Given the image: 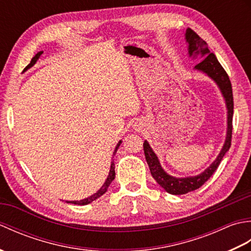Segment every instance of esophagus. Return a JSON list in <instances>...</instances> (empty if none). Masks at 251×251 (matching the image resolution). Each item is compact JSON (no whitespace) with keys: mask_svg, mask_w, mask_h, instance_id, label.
Instances as JSON below:
<instances>
[{"mask_svg":"<svg viewBox=\"0 0 251 251\" xmlns=\"http://www.w3.org/2000/svg\"><path fill=\"white\" fill-rule=\"evenodd\" d=\"M135 129H136V130H138V131H139V130L141 129V125H140V124L135 125Z\"/></svg>","mask_w":251,"mask_h":251,"instance_id":"34e87169","label":"esophagus"}]
</instances>
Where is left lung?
<instances>
[{
  "label": "left lung",
  "instance_id": "8db88e82",
  "mask_svg": "<svg viewBox=\"0 0 251 251\" xmlns=\"http://www.w3.org/2000/svg\"><path fill=\"white\" fill-rule=\"evenodd\" d=\"M185 40L189 44V56L194 59L195 57H201V61L194 67L195 70H199L206 73L211 79H214L218 87L220 88V92L222 93L223 98L226 100V109H227V130H226V137L225 145H223L219 155L209 167L205 169L201 174L194 176V177H186V178H176L173 176L168 175L165 170L162 168L161 164H159L158 158L156 154L153 152L152 148L149 145L146 140L143 142V151H145V155L147 163L150 168V172L152 177L156 180V182L162 186V188L168 192L170 194L174 195H181L186 194L189 192L194 191L196 189L201 188L206 181L209 179L212 174H214L218 166H219L223 156L228 151L231 147V140H232V120H233V109H234V102H233V92H232V84L228 77L227 73L225 69L222 68L220 62L218 61L215 54L210 52L208 50V45L206 42L197 35L195 31L188 28L185 31Z\"/></svg>",
  "mask_w": 251,
  "mask_h": 251
}]
</instances>
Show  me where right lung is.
<instances>
[{
    "mask_svg": "<svg viewBox=\"0 0 251 251\" xmlns=\"http://www.w3.org/2000/svg\"><path fill=\"white\" fill-rule=\"evenodd\" d=\"M42 54H43V51H39V52H37V54H36L33 58H32L29 65L25 68V70H24V71H26V70H28V69H30L32 66H34V65H35V62L37 61V59H39L40 56H41ZM121 143H122V141L120 140V141H119V143H117L116 147H115V150H114V152H113V155H115V153H116V151H117V149H119V147L121 146ZM114 169H115L114 163L112 162V163H111V168H110V173H109L108 178H106L105 182L103 183V185H102V186H101L100 190H98L97 193H95V194H93L92 196L87 197V199H84V200H81V201H67V202H72V204H75V205H82V206H83V205H87V204H89V202H92V201H96L97 199H99V197H100L101 195H103V194L105 193V192L108 191L109 185L111 184L112 181L114 180V178H115V170H114Z\"/></svg>",
    "mask_w": 251,
    "mask_h": 251,
    "instance_id": "add662e5",
    "label": "right lung"
}]
</instances>
